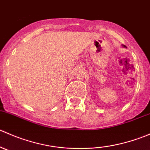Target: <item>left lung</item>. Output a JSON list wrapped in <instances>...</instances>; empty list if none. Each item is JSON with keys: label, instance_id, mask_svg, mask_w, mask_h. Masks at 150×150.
<instances>
[{"label": "left lung", "instance_id": "left-lung-1", "mask_svg": "<svg viewBox=\"0 0 150 150\" xmlns=\"http://www.w3.org/2000/svg\"><path fill=\"white\" fill-rule=\"evenodd\" d=\"M123 46V47H125V46Z\"/></svg>", "mask_w": 150, "mask_h": 150}]
</instances>
